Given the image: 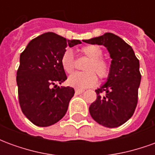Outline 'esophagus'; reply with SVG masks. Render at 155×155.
<instances>
[{"mask_svg":"<svg viewBox=\"0 0 155 155\" xmlns=\"http://www.w3.org/2000/svg\"><path fill=\"white\" fill-rule=\"evenodd\" d=\"M75 94H82L83 92H84V91L83 90H79V89H75Z\"/></svg>","mask_w":155,"mask_h":155,"instance_id":"34e87169","label":"esophagus"}]
</instances>
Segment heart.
I'll return each mask as SVG.
<instances>
[{"instance_id": "heart-1", "label": "heart", "mask_w": 155, "mask_h": 155, "mask_svg": "<svg viewBox=\"0 0 155 155\" xmlns=\"http://www.w3.org/2000/svg\"><path fill=\"white\" fill-rule=\"evenodd\" d=\"M83 54L90 58L85 66V72H75L68 79V83L76 89H85L94 86L97 82V76L101 80L109 77L110 73V64L106 60L101 58L103 51L100 46L95 45H84L81 49ZM61 65L64 71L71 74L74 69V57L71 50L68 49L61 56Z\"/></svg>"}]
</instances>
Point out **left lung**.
I'll use <instances>...</instances> for the list:
<instances>
[{"label":"left lung","mask_w":155,"mask_h":155,"mask_svg":"<svg viewBox=\"0 0 155 155\" xmlns=\"http://www.w3.org/2000/svg\"><path fill=\"white\" fill-rule=\"evenodd\" d=\"M83 41L104 45L112 59L110 75L106 83L95 90L97 99L89 108L90 114L103 126H120L132 117L137 106L140 61L130 45L110 32Z\"/></svg>","instance_id":"obj_1"}]
</instances>
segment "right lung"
<instances>
[{"mask_svg":"<svg viewBox=\"0 0 155 155\" xmlns=\"http://www.w3.org/2000/svg\"><path fill=\"white\" fill-rule=\"evenodd\" d=\"M81 44L47 32L30 41L20 56L16 73L20 106L32 123L47 127L57 123L66 113L74 89L57 86L67 76L61 56L67 47Z\"/></svg>","mask_w":155,"mask_h":155,"instance_id":"1","label":"right lung"}]
</instances>
